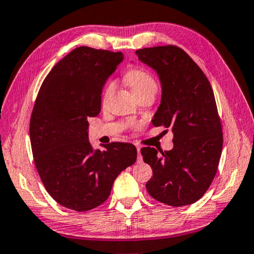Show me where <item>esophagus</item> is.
Returning a JSON list of instances; mask_svg holds the SVG:
<instances>
[{"mask_svg": "<svg viewBox=\"0 0 254 254\" xmlns=\"http://www.w3.org/2000/svg\"><path fill=\"white\" fill-rule=\"evenodd\" d=\"M140 146H138V145H137V152H138V159H137V160L138 161H141V154H140Z\"/></svg>", "mask_w": 254, "mask_h": 254, "instance_id": "esophagus-1", "label": "esophagus"}]
</instances>
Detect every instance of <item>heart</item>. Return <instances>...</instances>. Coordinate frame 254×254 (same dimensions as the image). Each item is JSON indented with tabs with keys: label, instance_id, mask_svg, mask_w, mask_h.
Wrapping results in <instances>:
<instances>
[{
	"label": "heart",
	"instance_id": "heart-1",
	"mask_svg": "<svg viewBox=\"0 0 254 254\" xmlns=\"http://www.w3.org/2000/svg\"><path fill=\"white\" fill-rule=\"evenodd\" d=\"M125 79H127V82L129 83V86L132 88L133 93L136 94L137 97L145 95V94H154L155 95V93H157L158 90V83L153 75H152L151 73H148L147 70L139 68V67L131 68L129 72L127 73V75H125ZM114 89V81H110V82H108L106 84L102 93L103 103L107 102V100L109 99L111 94H113Z\"/></svg>",
	"mask_w": 254,
	"mask_h": 254
}]
</instances>
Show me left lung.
<instances>
[{
	"instance_id": "obj_1",
	"label": "left lung",
	"mask_w": 254,
	"mask_h": 254,
	"mask_svg": "<svg viewBox=\"0 0 254 254\" xmlns=\"http://www.w3.org/2000/svg\"><path fill=\"white\" fill-rule=\"evenodd\" d=\"M136 56L157 70L161 81V103L152 124L174 133L171 151L140 150L153 172L147 192L172 207L191 204L210 187L222 154V122L211 84L179 46L146 47Z\"/></svg>"
}]
</instances>
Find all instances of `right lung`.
I'll return each mask as SVG.
<instances>
[{
    "label": "right lung",
    "instance_id": "1",
    "mask_svg": "<svg viewBox=\"0 0 254 254\" xmlns=\"http://www.w3.org/2000/svg\"><path fill=\"white\" fill-rule=\"evenodd\" d=\"M122 60V52L76 47L47 74L36 97L30 120L36 168L53 200L72 210L107 201L115 179L137 159L130 143L94 151L88 141L87 118L100 114L103 84Z\"/></svg>",
    "mask_w": 254,
    "mask_h": 254
}]
</instances>
